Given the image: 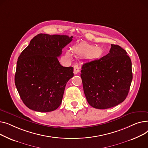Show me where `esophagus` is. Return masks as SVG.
<instances>
[{"label": "esophagus", "instance_id": "obj_1", "mask_svg": "<svg viewBox=\"0 0 148 148\" xmlns=\"http://www.w3.org/2000/svg\"><path fill=\"white\" fill-rule=\"evenodd\" d=\"M79 71H80L79 67L77 65H75V66H74V71H73L74 74H77V73H79Z\"/></svg>", "mask_w": 148, "mask_h": 148}]
</instances>
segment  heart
Instances as JSON below:
<instances>
[{
    "label": "heart",
    "mask_w": 148,
    "mask_h": 148,
    "mask_svg": "<svg viewBox=\"0 0 148 148\" xmlns=\"http://www.w3.org/2000/svg\"><path fill=\"white\" fill-rule=\"evenodd\" d=\"M72 51L73 54L77 56H84L85 58L92 59L99 57L101 54L102 50L100 47H95L88 43H83L73 46ZM66 56L69 58H71L72 54L71 52L67 51Z\"/></svg>",
    "instance_id": "1"
}]
</instances>
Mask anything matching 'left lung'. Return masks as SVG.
I'll return each instance as SVG.
<instances>
[{"instance_id": "1", "label": "left lung", "mask_w": 148, "mask_h": 148, "mask_svg": "<svg viewBox=\"0 0 148 148\" xmlns=\"http://www.w3.org/2000/svg\"><path fill=\"white\" fill-rule=\"evenodd\" d=\"M125 50L111 45L109 53L85 63L81 76L84 94L92 107H114L126 99L133 79L132 61Z\"/></svg>"}]
</instances>
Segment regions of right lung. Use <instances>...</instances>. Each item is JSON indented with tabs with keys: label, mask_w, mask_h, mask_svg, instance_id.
<instances>
[{
	"label": "right lung",
	"mask_w": 148,
	"mask_h": 148,
	"mask_svg": "<svg viewBox=\"0 0 148 148\" xmlns=\"http://www.w3.org/2000/svg\"><path fill=\"white\" fill-rule=\"evenodd\" d=\"M72 38L38 34L18 57L15 84L28 108L48 112L61 105L66 84L73 76V68L62 66L58 57Z\"/></svg>",
	"instance_id": "add662e5"
}]
</instances>
